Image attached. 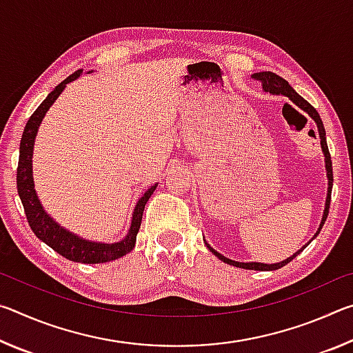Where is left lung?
I'll use <instances>...</instances> for the list:
<instances>
[{
	"label": "left lung",
	"instance_id": "left-lung-1",
	"mask_svg": "<svg viewBox=\"0 0 353 353\" xmlns=\"http://www.w3.org/2000/svg\"><path fill=\"white\" fill-rule=\"evenodd\" d=\"M254 77L259 82H261V87L265 92H270L274 94H283V97L290 98L292 103H294L299 109L307 112L310 117L314 119V123L318 124V130H319V137H321V148H322V152H324V157H325V170H327V179H328V190H327V199H325V210L324 214H322V221H321V225L318 232H316L314 236H318V234L322 229V225H324L325 219H327V214H328V208H330V196H332V187H333V170H332V157H330V152H328V146H327V140H325V129H324V124H322V119L319 117L318 110L314 109V107L308 103V101L303 99L301 94H299L294 88H292L288 82H286L283 77H280L276 73H271V71H261V73H255ZM207 244V243H205ZM307 246V244H305ZM303 246V248H305ZM207 248L210 249V252L218 256L221 261L227 263V265H232V266H236V268H243V270H254V271H276L280 270V268H283L286 263H290L292 259H296L297 254H301L303 248L301 250H297V252L288 256V259L280 261V263H274V265H266V263H241V261H235V260H230L227 259V256L221 255L219 252H216L213 248H210L207 244Z\"/></svg>",
	"mask_w": 353,
	"mask_h": 353
}]
</instances>
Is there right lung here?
Returning a JSON list of instances; mask_svg holds the SVG:
<instances>
[{
	"label": "right lung",
	"mask_w": 353,
	"mask_h": 353,
	"mask_svg": "<svg viewBox=\"0 0 353 353\" xmlns=\"http://www.w3.org/2000/svg\"><path fill=\"white\" fill-rule=\"evenodd\" d=\"M82 70L74 71L73 74L68 76L67 79L62 81L59 85L48 94L46 99L41 103L37 110H35L31 118L28 119L25 132H23L21 141H20V157H19V168H17V190H19V196L21 199L23 208H25L26 218L29 227H31L35 236L46 243L51 249H54L57 254H61L65 259L77 263H90V265H97V263H105L117 259H121L123 255L129 254L134 249L137 241V234L140 230L143 210L148 199L151 198L154 190L157 188V183L152 185L145 194L141 196L137 202L132 214V223H130V229L124 240L118 243H94L83 240V238L71 234L70 230L63 229L59 225L50 214H48L43 207H41L40 201L37 198V193L34 190V179H32V151H34V140L37 135L39 126L43 119L45 113L52 105V103L59 98V94L63 92L67 83L74 81L79 77Z\"/></svg>",
	"instance_id": "add662e5"
}]
</instances>
